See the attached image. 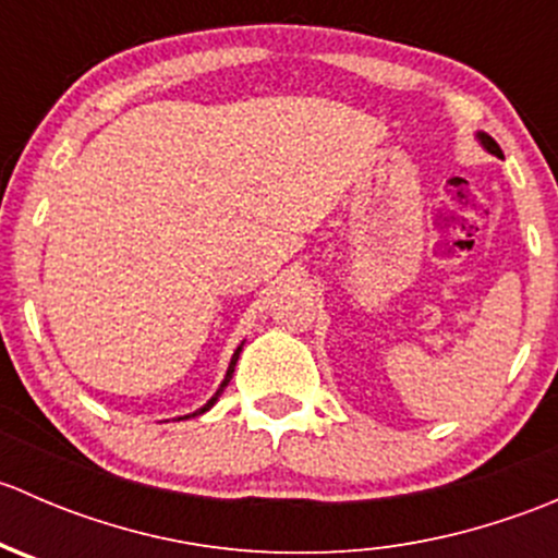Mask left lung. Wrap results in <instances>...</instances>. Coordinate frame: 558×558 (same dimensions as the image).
<instances>
[{"label": "left lung", "mask_w": 558, "mask_h": 558, "mask_svg": "<svg viewBox=\"0 0 558 558\" xmlns=\"http://www.w3.org/2000/svg\"><path fill=\"white\" fill-rule=\"evenodd\" d=\"M477 140H481L483 148H486L488 154H494V156H499V159H502V148H499V145L494 143V140L488 137V134H477Z\"/></svg>", "instance_id": "left-lung-1"}]
</instances>
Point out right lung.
Listing matches in <instances>:
<instances>
[{"instance_id":"1","label":"right lung","mask_w":558,"mask_h":558,"mask_svg":"<svg viewBox=\"0 0 558 558\" xmlns=\"http://www.w3.org/2000/svg\"><path fill=\"white\" fill-rule=\"evenodd\" d=\"M240 351H243V345H240V348H238V351H234L232 362H229V369H227V378H223V384H221V386H218L216 397H213V399H210V402H207V404H205V408H199V410H196V413H191V415H202V413H205V410H210V408H213V404H216V402H218V397H221V391H223V388H227V386H229V380H232V375H234V364H238V359H240ZM185 418H189V415H185Z\"/></svg>"}]
</instances>
